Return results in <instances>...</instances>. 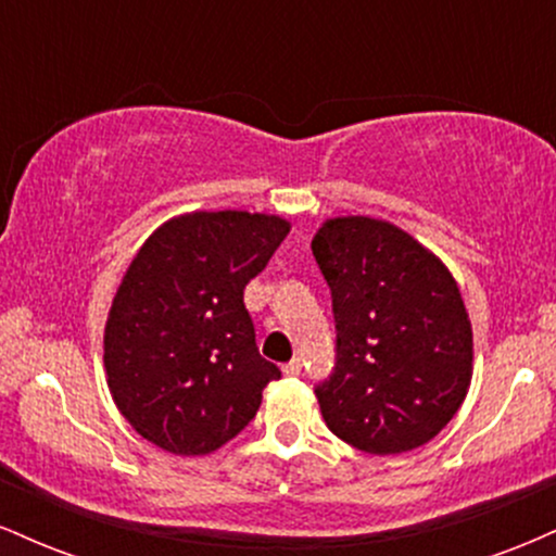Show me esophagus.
I'll list each match as a JSON object with an SVG mask.
<instances>
[{
  "label": "esophagus",
  "mask_w": 556,
  "mask_h": 556,
  "mask_svg": "<svg viewBox=\"0 0 556 556\" xmlns=\"http://www.w3.org/2000/svg\"><path fill=\"white\" fill-rule=\"evenodd\" d=\"M282 371H285L287 376H298L300 371H303V363H300L298 358H295V361H290V363H287V366L282 368Z\"/></svg>",
  "instance_id": "1"
}]
</instances>
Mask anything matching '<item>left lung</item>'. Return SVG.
<instances>
[{
    "instance_id": "left-lung-1",
    "label": "left lung",
    "mask_w": 556,
    "mask_h": 556,
    "mask_svg": "<svg viewBox=\"0 0 556 556\" xmlns=\"http://www.w3.org/2000/svg\"><path fill=\"white\" fill-rule=\"evenodd\" d=\"M311 251L337 324L334 374L316 387L331 433L368 455L431 442L473 379V329L452 271L374 216L327 219Z\"/></svg>"
}]
</instances>
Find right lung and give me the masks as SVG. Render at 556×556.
Listing matches in <instances>:
<instances>
[{
  "instance_id": "1",
  "label": "right lung",
  "mask_w": 556,
  "mask_h": 556,
  "mask_svg": "<svg viewBox=\"0 0 556 556\" xmlns=\"http://www.w3.org/2000/svg\"><path fill=\"white\" fill-rule=\"evenodd\" d=\"M287 232L277 214L190 212L156 227L127 266L104 327L106 384L159 450H219L282 376L258 355L242 290Z\"/></svg>"
}]
</instances>
